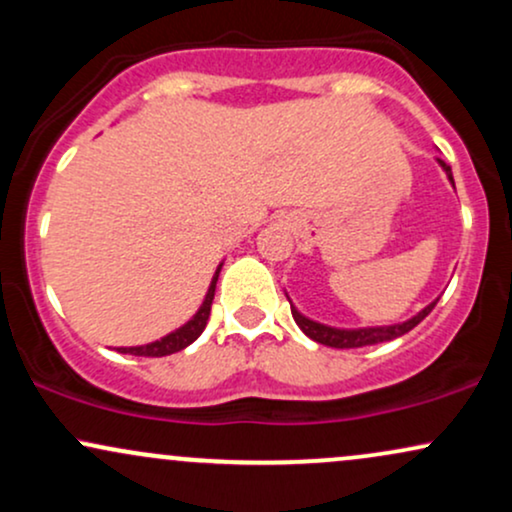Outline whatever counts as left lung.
<instances>
[{
	"mask_svg": "<svg viewBox=\"0 0 512 512\" xmlns=\"http://www.w3.org/2000/svg\"><path fill=\"white\" fill-rule=\"evenodd\" d=\"M436 161H438V166L445 170V175H448L450 185L455 187V180H452V168L443 161V158H436ZM286 298H289V293H286ZM289 303H291V298H289ZM436 303H438V298L436 301L428 303L424 310H419L414 317H409V320H404V322H395V325L349 327V330H346V327H332V325H325V322L310 320V317L303 315L293 303H291V315H293V320H296V325L301 327V332L305 334V337H310L313 342L334 346V349H358V346L392 342V339L402 337V334L414 330V327L419 325V322L424 320V317L431 313L433 308H436Z\"/></svg>",
	"mask_w": 512,
	"mask_h": 512,
	"instance_id": "left-lung-1",
	"label": "left lung"
}]
</instances>
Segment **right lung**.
<instances>
[{"label":"right lung","instance_id":"right-lung-1","mask_svg":"<svg viewBox=\"0 0 512 512\" xmlns=\"http://www.w3.org/2000/svg\"><path fill=\"white\" fill-rule=\"evenodd\" d=\"M221 267L223 262L216 267L214 276H211V284L207 289V296H204L202 305L197 308V313L190 317V320L185 322V325H180L178 330L168 332L166 337L156 339V342H149V344H139V346H120V354H132V356H170L175 354V351H182L185 346H190L192 342H197L199 334L204 332V327H207L209 322V313H211V301H214V291H216V281H219V274H221Z\"/></svg>","mask_w":512,"mask_h":512}]
</instances>
